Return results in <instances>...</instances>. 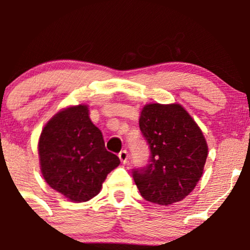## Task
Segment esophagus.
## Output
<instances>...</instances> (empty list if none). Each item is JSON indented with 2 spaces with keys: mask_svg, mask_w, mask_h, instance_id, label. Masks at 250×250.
I'll list each match as a JSON object with an SVG mask.
<instances>
[{
  "mask_svg": "<svg viewBox=\"0 0 250 250\" xmlns=\"http://www.w3.org/2000/svg\"><path fill=\"white\" fill-rule=\"evenodd\" d=\"M118 157H120L121 162H122V163H127V161H128V151L127 150H122L120 153H118Z\"/></svg>",
  "mask_w": 250,
  "mask_h": 250,
  "instance_id": "1",
  "label": "esophagus"
}]
</instances>
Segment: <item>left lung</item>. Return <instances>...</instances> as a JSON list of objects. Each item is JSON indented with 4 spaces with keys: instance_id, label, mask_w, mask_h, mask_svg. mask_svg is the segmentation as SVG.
Wrapping results in <instances>:
<instances>
[{
    "instance_id": "8db88e82",
    "label": "left lung",
    "mask_w": 250,
    "mask_h": 250,
    "mask_svg": "<svg viewBox=\"0 0 250 250\" xmlns=\"http://www.w3.org/2000/svg\"><path fill=\"white\" fill-rule=\"evenodd\" d=\"M139 127L150 147L147 166L133 170L146 201L169 206L184 200L197 185L208 156L202 130L179 104H147Z\"/></svg>"
}]
</instances>
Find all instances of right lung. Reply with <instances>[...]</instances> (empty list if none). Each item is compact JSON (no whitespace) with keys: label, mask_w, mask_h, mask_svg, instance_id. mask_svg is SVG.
<instances>
[{"label":"right lung","mask_w":250,"mask_h":250,"mask_svg":"<svg viewBox=\"0 0 250 250\" xmlns=\"http://www.w3.org/2000/svg\"><path fill=\"white\" fill-rule=\"evenodd\" d=\"M39 156L46 183L72 202L95 197L107 174L120 165L82 104L62 109L48 121L40 135Z\"/></svg>","instance_id":"1"}]
</instances>
